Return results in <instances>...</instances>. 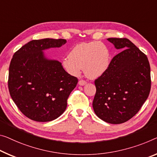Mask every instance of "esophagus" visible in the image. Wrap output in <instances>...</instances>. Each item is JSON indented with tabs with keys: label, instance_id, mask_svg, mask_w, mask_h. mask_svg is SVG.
Returning <instances> with one entry per match:
<instances>
[{
	"label": "esophagus",
	"instance_id": "esophagus-1",
	"mask_svg": "<svg viewBox=\"0 0 157 157\" xmlns=\"http://www.w3.org/2000/svg\"><path fill=\"white\" fill-rule=\"evenodd\" d=\"M86 81H85V80H83V79H81L80 81H78V84L80 86H84V85H86Z\"/></svg>",
	"mask_w": 157,
	"mask_h": 157
}]
</instances>
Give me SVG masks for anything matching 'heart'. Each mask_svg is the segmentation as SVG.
Returning <instances> with one entry per match:
<instances>
[{
    "label": "heart",
    "instance_id": "1",
    "mask_svg": "<svg viewBox=\"0 0 157 157\" xmlns=\"http://www.w3.org/2000/svg\"><path fill=\"white\" fill-rule=\"evenodd\" d=\"M110 62L107 47L100 41L81 43L76 45L65 57L62 64L72 76H78L84 69L87 76L96 78L107 71Z\"/></svg>",
    "mask_w": 157,
    "mask_h": 157
}]
</instances>
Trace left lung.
I'll return each mask as SVG.
<instances>
[{
    "instance_id": "obj_1",
    "label": "left lung",
    "mask_w": 157,
    "mask_h": 157,
    "mask_svg": "<svg viewBox=\"0 0 157 157\" xmlns=\"http://www.w3.org/2000/svg\"><path fill=\"white\" fill-rule=\"evenodd\" d=\"M107 40L121 52L95 80L93 107L100 119L119 124L133 117L147 99L151 89L150 66L147 55L128 38Z\"/></svg>"
}]
</instances>
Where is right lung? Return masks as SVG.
<instances>
[{
    "instance_id": "add662e5",
    "label": "right lung",
    "mask_w": 157,
    "mask_h": 157,
    "mask_svg": "<svg viewBox=\"0 0 157 157\" xmlns=\"http://www.w3.org/2000/svg\"><path fill=\"white\" fill-rule=\"evenodd\" d=\"M65 39L33 40L14 52L9 67L8 89L24 115L38 122L50 121L63 114L67 100L78 83L56 60L43 50L59 48Z\"/></svg>"
}]
</instances>
